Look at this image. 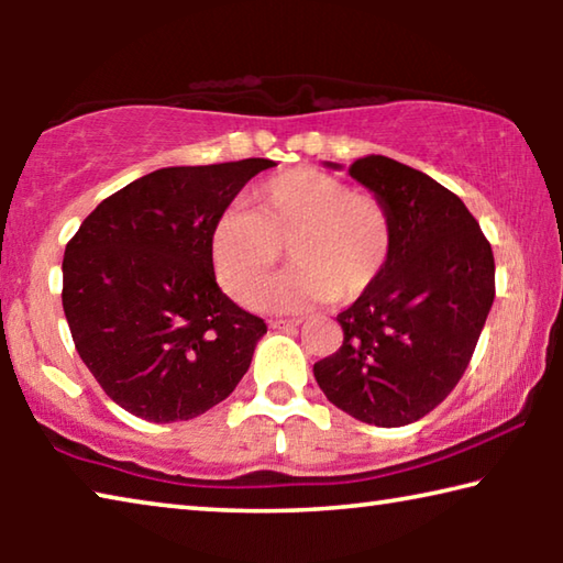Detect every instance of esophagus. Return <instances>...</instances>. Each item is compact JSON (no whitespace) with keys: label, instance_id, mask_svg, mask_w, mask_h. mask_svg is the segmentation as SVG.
Listing matches in <instances>:
<instances>
[{"label":"esophagus","instance_id":"esophagus-1","mask_svg":"<svg viewBox=\"0 0 563 563\" xmlns=\"http://www.w3.org/2000/svg\"><path fill=\"white\" fill-rule=\"evenodd\" d=\"M302 320H298V318H292V320H271V328L273 330H290V328H298Z\"/></svg>","mask_w":563,"mask_h":563}]
</instances>
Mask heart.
<instances>
[{"mask_svg":"<svg viewBox=\"0 0 563 563\" xmlns=\"http://www.w3.org/2000/svg\"><path fill=\"white\" fill-rule=\"evenodd\" d=\"M289 251L296 268L268 292L262 288ZM393 251V218L375 194L352 190L325 170L298 166L265 178L211 228L208 261L235 302L298 310L352 302L383 275Z\"/></svg>","mask_w":563,"mask_h":563,"instance_id":"obj_1","label":"heart"}]
</instances>
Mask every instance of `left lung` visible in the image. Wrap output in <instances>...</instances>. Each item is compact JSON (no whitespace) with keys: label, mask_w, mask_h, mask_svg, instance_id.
I'll list each match as a JSON object with an SVG mask.
<instances>
[{"label":"left lung","mask_w":563,"mask_h":563,"mask_svg":"<svg viewBox=\"0 0 563 563\" xmlns=\"http://www.w3.org/2000/svg\"><path fill=\"white\" fill-rule=\"evenodd\" d=\"M347 170L387 206L393 251L338 316L342 345L312 373L342 412L402 427L432 412L470 365L494 302V253L462 198L422 170L387 156Z\"/></svg>","instance_id":"8db88e82"}]
</instances>
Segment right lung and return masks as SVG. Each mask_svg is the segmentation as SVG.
Wrapping results in <instances>:
<instances>
[{"instance_id": "obj_1", "label": "right lung", "mask_w": 563, "mask_h": 563, "mask_svg": "<svg viewBox=\"0 0 563 563\" xmlns=\"http://www.w3.org/2000/svg\"><path fill=\"white\" fill-rule=\"evenodd\" d=\"M268 158L170 166L103 198L66 243L62 305L76 352L146 422L194 419L233 393L268 332L218 288L208 235Z\"/></svg>"}]
</instances>
